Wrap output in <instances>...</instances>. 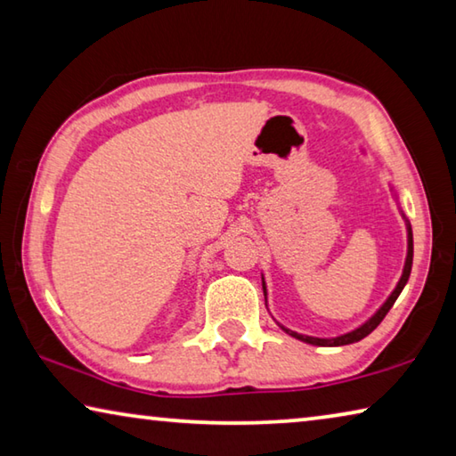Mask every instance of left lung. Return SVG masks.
Instances as JSON below:
<instances>
[{
  "mask_svg": "<svg viewBox=\"0 0 456 456\" xmlns=\"http://www.w3.org/2000/svg\"><path fill=\"white\" fill-rule=\"evenodd\" d=\"M404 219H406V217H404ZM406 231H408V253H406V261H404L403 277H400V281L396 283L395 291L390 293L388 299H386V302L382 304L380 310H378V312H376V314L372 315V318H370L368 322L362 323L360 328L348 331V334L336 336V338H314V336L297 334V331H291V330L283 328V326H280V328L288 331V334H289V336H293L296 339H302V342H305V344H312V346H346V344L360 342L362 338H366L368 334H372V331L378 328V323H380V322L386 318V314L390 312V307L395 305V302H396L398 296H400V291L404 289V285H406V281H408V277H411V269H412V249H414V247H412V229H411V223H408V221H406ZM264 293H265V281H264Z\"/></svg>",
  "mask_w": 456,
  "mask_h": 456,
  "instance_id": "1",
  "label": "left lung"
}]
</instances>
